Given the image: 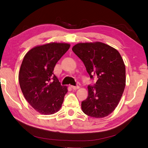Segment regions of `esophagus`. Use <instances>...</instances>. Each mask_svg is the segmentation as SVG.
I'll return each instance as SVG.
<instances>
[{"label":"esophagus","instance_id":"esophagus-1","mask_svg":"<svg viewBox=\"0 0 148 148\" xmlns=\"http://www.w3.org/2000/svg\"><path fill=\"white\" fill-rule=\"evenodd\" d=\"M71 88H72L73 89H74V90H77V89H79V86H71Z\"/></svg>","mask_w":148,"mask_h":148}]
</instances>
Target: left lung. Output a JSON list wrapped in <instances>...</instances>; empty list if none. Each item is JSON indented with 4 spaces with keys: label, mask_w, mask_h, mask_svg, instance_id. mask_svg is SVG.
I'll return each instance as SVG.
<instances>
[{
    "label": "left lung",
    "mask_w": 148,
    "mask_h": 148,
    "mask_svg": "<svg viewBox=\"0 0 148 148\" xmlns=\"http://www.w3.org/2000/svg\"><path fill=\"white\" fill-rule=\"evenodd\" d=\"M72 51L82 60L96 84L88 85V96L82 102L83 112L95 118L110 114L122 97L126 83L125 66L117 50L101 42L78 43Z\"/></svg>",
    "instance_id": "1"
}]
</instances>
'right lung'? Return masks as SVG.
<instances>
[{"label": "right lung", "instance_id": "right-lung-1", "mask_svg": "<svg viewBox=\"0 0 148 148\" xmlns=\"http://www.w3.org/2000/svg\"><path fill=\"white\" fill-rule=\"evenodd\" d=\"M70 47L51 42L34 47L25 56L18 79L26 101L38 112L51 115L59 111L68 91L53 74V69Z\"/></svg>", "mask_w": 148, "mask_h": 148}]
</instances>
